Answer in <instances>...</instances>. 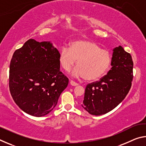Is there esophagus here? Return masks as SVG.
<instances>
[{
    "label": "esophagus",
    "mask_w": 146,
    "mask_h": 146,
    "mask_svg": "<svg viewBox=\"0 0 146 146\" xmlns=\"http://www.w3.org/2000/svg\"><path fill=\"white\" fill-rule=\"evenodd\" d=\"M70 84L71 86H76L78 85V84L76 83L75 82H74V81H73V80H71L70 81Z\"/></svg>",
    "instance_id": "esophagus-1"
}]
</instances>
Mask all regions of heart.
<instances>
[{
	"label": "heart",
	"instance_id": "b5f03b06",
	"mask_svg": "<svg viewBox=\"0 0 146 146\" xmlns=\"http://www.w3.org/2000/svg\"><path fill=\"white\" fill-rule=\"evenodd\" d=\"M58 60L62 68L66 72H70L76 60L77 67L72 75L94 81L100 78L108 71L111 56L109 51L101 49L93 42L77 40L70 44V49L67 47L61 49Z\"/></svg>",
	"mask_w": 146,
	"mask_h": 146
}]
</instances>
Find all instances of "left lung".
<instances>
[{"instance_id":"obj_1","label":"left lung","mask_w":146,"mask_h":146,"mask_svg":"<svg viewBox=\"0 0 146 146\" xmlns=\"http://www.w3.org/2000/svg\"><path fill=\"white\" fill-rule=\"evenodd\" d=\"M111 68L85 90L82 108L91 115L106 114L115 108L126 97L131 86L133 62L131 56L121 46L113 49Z\"/></svg>"}]
</instances>
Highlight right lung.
<instances>
[{
  "instance_id": "obj_1",
  "label": "right lung",
  "mask_w": 146,
  "mask_h": 146,
  "mask_svg": "<svg viewBox=\"0 0 146 146\" xmlns=\"http://www.w3.org/2000/svg\"><path fill=\"white\" fill-rule=\"evenodd\" d=\"M59 52L51 42L29 39L15 51L9 66V91L28 114L40 117L57 104L69 80L60 71Z\"/></svg>"
}]
</instances>
